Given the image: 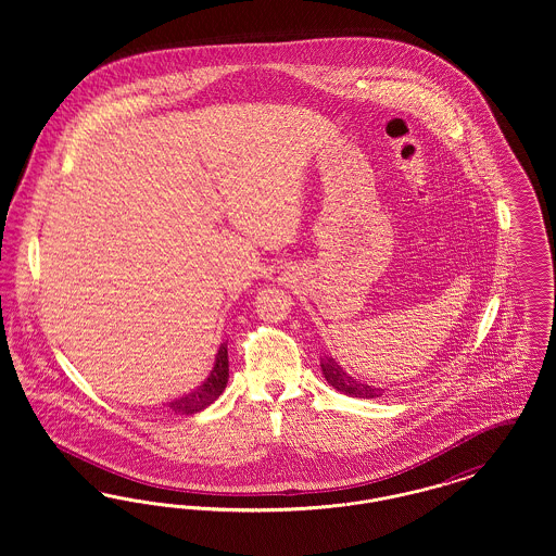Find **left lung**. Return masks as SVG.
Masks as SVG:
<instances>
[{
	"instance_id": "obj_1",
	"label": "left lung",
	"mask_w": 556,
	"mask_h": 556,
	"mask_svg": "<svg viewBox=\"0 0 556 556\" xmlns=\"http://www.w3.org/2000/svg\"><path fill=\"white\" fill-rule=\"evenodd\" d=\"M320 370H323L327 383L333 386L338 392H342L345 396L367 397V400H372V397H381L386 394L383 388L369 386V383H365V381H361V379H354V377H352L350 372H345L344 367H342L336 358H331V356L320 358Z\"/></svg>"
}]
</instances>
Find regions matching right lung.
I'll list each match as a JSON object with an SVG mask.
<instances>
[{
  "instance_id": "add662e5",
  "label": "right lung",
  "mask_w": 556,
  "mask_h": 556,
  "mask_svg": "<svg viewBox=\"0 0 556 556\" xmlns=\"http://www.w3.org/2000/svg\"><path fill=\"white\" fill-rule=\"evenodd\" d=\"M227 381H229V356H227V342H223L216 352L211 375L204 379V383L198 386L195 390H191L186 396L166 402L164 406H168L175 415L200 413L223 394V390L227 388Z\"/></svg>"
}]
</instances>
